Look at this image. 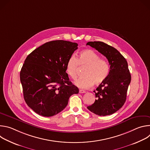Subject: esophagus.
I'll use <instances>...</instances> for the list:
<instances>
[{
    "instance_id": "esophagus-1",
    "label": "esophagus",
    "mask_w": 150,
    "mask_h": 150,
    "mask_svg": "<svg viewBox=\"0 0 150 150\" xmlns=\"http://www.w3.org/2000/svg\"><path fill=\"white\" fill-rule=\"evenodd\" d=\"M79 93H81V94H82V93H85V91L82 90H79Z\"/></svg>"
}]
</instances>
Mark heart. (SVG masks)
Here are the masks:
<instances>
[{"instance_id": "obj_1", "label": "heart", "mask_w": 150, "mask_h": 150, "mask_svg": "<svg viewBox=\"0 0 150 150\" xmlns=\"http://www.w3.org/2000/svg\"><path fill=\"white\" fill-rule=\"evenodd\" d=\"M79 65L85 67L83 76L75 81L74 83L80 88L87 89L94 84L98 85L108 78L110 68L108 62L100 58V55L94 50L86 49L79 53L78 59L74 56H71L67 63V72L72 79L78 76Z\"/></svg>"}]
</instances>
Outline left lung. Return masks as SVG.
<instances>
[{
	"mask_svg": "<svg viewBox=\"0 0 150 150\" xmlns=\"http://www.w3.org/2000/svg\"><path fill=\"white\" fill-rule=\"evenodd\" d=\"M108 59L110 71L107 79L94 91L97 99L87 109L98 116L112 115L119 110L126 99L131 76L125 58L115 48L101 41L87 43Z\"/></svg>",
	"mask_w": 150,
	"mask_h": 150,
	"instance_id": "obj_1",
	"label": "left lung"
}]
</instances>
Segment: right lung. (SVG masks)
<instances>
[{
	"instance_id": "1",
	"label": "right lung",
	"mask_w": 150,
	"mask_h": 150,
	"mask_svg": "<svg viewBox=\"0 0 150 150\" xmlns=\"http://www.w3.org/2000/svg\"><path fill=\"white\" fill-rule=\"evenodd\" d=\"M78 49L76 42L54 40L46 42L26 58L20 72L24 100L39 115L50 117L68 105L78 87L69 81L67 63Z\"/></svg>"
}]
</instances>
